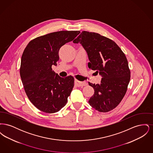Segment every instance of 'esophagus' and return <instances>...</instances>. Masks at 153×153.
I'll list each match as a JSON object with an SVG mask.
<instances>
[{
	"label": "esophagus",
	"mask_w": 153,
	"mask_h": 153,
	"mask_svg": "<svg viewBox=\"0 0 153 153\" xmlns=\"http://www.w3.org/2000/svg\"><path fill=\"white\" fill-rule=\"evenodd\" d=\"M74 84L78 87H83V86H85V85H87V83L85 82H82V81H78L77 80L74 81Z\"/></svg>",
	"instance_id": "esophagus-1"
}]
</instances>
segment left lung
Wrapping results in <instances>:
<instances>
[{
    "instance_id": "obj_1",
    "label": "left lung",
    "mask_w": 153,
    "mask_h": 153,
    "mask_svg": "<svg viewBox=\"0 0 153 153\" xmlns=\"http://www.w3.org/2000/svg\"><path fill=\"white\" fill-rule=\"evenodd\" d=\"M87 53L88 66L102 77L100 84L89 85L95 92L88 102L96 110L107 112L114 109L126 93L130 71L123 52L114 41L96 33L84 31L73 41Z\"/></svg>"
}]
</instances>
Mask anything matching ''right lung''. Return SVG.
Here are the masks:
<instances>
[{
    "label": "right lung",
    "instance_id": "add662e5",
    "mask_svg": "<svg viewBox=\"0 0 153 153\" xmlns=\"http://www.w3.org/2000/svg\"><path fill=\"white\" fill-rule=\"evenodd\" d=\"M80 31H60L31 40L22 54L20 75L30 101L40 111L55 113L64 107L74 87L71 76L59 77L51 68L59 60V49Z\"/></svg>",
    "mask_w": 153,
    "mask_h": 153
}]
</instances>
